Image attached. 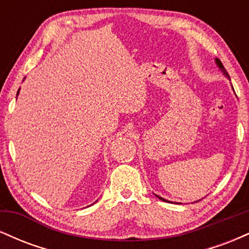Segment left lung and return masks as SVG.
I'll return each mask as SVG.
<instances>
[{"mask_svg":"<svg viewBox=\"0 0 249 249\" xmlns=\"http://www.w3.org/2000/svg\"><path fill=\"white\" fill-rule=\"evenodd\" d=\"M215 63H216V65H218V67L220 68V70H221L222 72H224V75L228 77V73H227V71H226V69H225V68H224V65H222L221 61H220V59H218V58H215ZM228 78H230V77H228ZM156 196H158V198L160 199V200H162V201H167V200H165L164 198H161V196H157V194H156Z\"/></svg>","mask_w":249,"mask_h":249,"instance_id":"left-lung-1","label":"left lung"}]
</instances>
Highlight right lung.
Instances as JSON below:
<instances>
[{
	"label": "right lung",
	"instance_id": "add662e5",
	"mask_svg": "<svg viewBox=\"0 0 249 249\" xmlns=\"http://www.w3.org/2000/svg\"><path fill=\"white\" fill-rule=\"evenodd\" d=\"M17 95H18V91H17Z\"/></svg>",
	"mask_w": 249,
	"mask_h": 249
}]
</instances>
